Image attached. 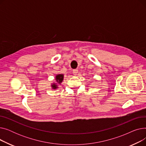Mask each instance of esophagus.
Listing matches in <instances>:
<instances>
[{"instance_id":"1","label":"esophagus","mask_w":146,"mask_h":146,"mask_svg":"<svg viewBox=\"0 0 146 146\" xmlns=\"http://www.w3.org/2000/svg\"><path fill=\"white\" fill-rule=\"evenodd\" d=\"M78 69H74V70H73V73L74 75H76V74H78Z\"/></svg>"}]
</instances>
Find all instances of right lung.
Instances as JSON below:
<instances>
[{
	"label": "right lung",
	"instance_id": "right-lung-1",
	"mask_svg": "<svg viewBox=\"0 0 146 146\" xmlns=\"http://www.w3.org/2000/svg\"><path fill=\"white\" fill-rule=\"evenodd\" d=\"M63 79H64V75L63 74H57L56 76V82L58 83V84H60L63 82ZM57 83H53L52 85H51V87H52V89H57L58 87H57Z\"/></svg>",
	"mask_w": 146,
	"mask_h": 146
}]
</instances>
